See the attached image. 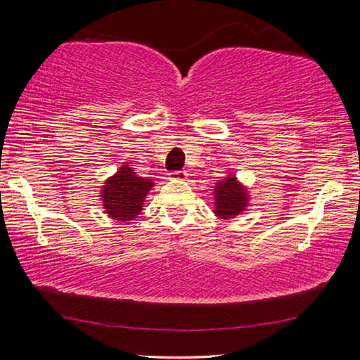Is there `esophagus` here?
I'll return each instance as SVG.
<instances>
[{
  "label": "esophagus",
  "mask_w": 360,
  "mask_h": 360,
  "mask_svg": "<svg viewBox=\"0 0 360 360\" xmlns=\"http://www.w3.org/2000/svg\"><path fill=\"white\" fill-rule=\"evenodd\" d=\"M187 174L186 171H173V173H169V179H174V181H184L187 179Z\"/></svg>",
  "instance_id": "obj_1"
}]
</instances>
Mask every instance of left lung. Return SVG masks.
Returning a JSON list of instances; mask_svg holds the SVG:
<instances>
[{"instance_id": "obj_1", "label": "left lung", "mask_w": 360, "mask_h": 360, "mask_svg": "<svg viewBox=\"0 0 360 360\" xmlns=\"http://www.w3.org/2000/svg\"><path fill=\"white\" fill-rule=\"evenodd\" d=\"M215 199V215L220 219L229 220L235 219L241 212L246 210L248 202H250V194L246 187L240 184L233 174H229L225 179L217 182L214 189Z\"/></svg>"}]
</instances>
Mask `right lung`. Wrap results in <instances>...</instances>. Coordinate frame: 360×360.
Wrapping results in <instances>:
<instances>
[{
	"label": "right lung",
	"instance_id": "obj_1",
	"mask_svg": "<svg viewBox=\"0 0 360 360\" xmlns=\"http://www.w3.org/2000/svg\"><path fill=\"white\" fill-rule=\"evenodd\" d=\"M153 179L141 178L129 165H124L117 173L104 182L101 189V200L110 219L130 224L140 215L145 197L148 195Z\"/></svg>",
	"mask_w": 360,
	"mask_h": 360
}]
</instances>
